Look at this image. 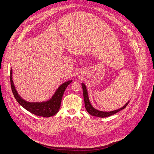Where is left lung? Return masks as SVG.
I'll list each match as a JSON object with an SVG mask.
<instances>
[{
    "instance_id": "obj_1",
    "label": "left lung",
    "mask_w": 154,
    "mask_h": 154,
    "mask_svg": "<svg viewBox=\"0 0 154 154\" xmlns=\"http://www.w3.org/2000/svg\"><path fill=\"white\" fill-rule=\"evenodd\" d=\"M82 90H83V96H84V103H85V107H86V109L87 112L89 113L90 115H91L95 117H109L110 116H112L115 113H117L118 112L121 111L125 109L128 105L129 101L128 102V103L125 105L124 106H122L121 109H119L116 110H113L112 112H102V111H99L98 110L95 109L93 107V106L91 105L89 98H88V91L86 89V87L85 86L84 83H82Z\"/></svg>"
}]
</instances>
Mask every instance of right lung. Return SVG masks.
Instances as JSON below:
<instances>
[{
	"instance_id": "right-lung-1",
	"label": "right lung",
	"mask_w": 154,
	"mask_h": 154,
	"mask_svg": "<svg viewBox=\"0 0 154 154\" xmlns=\"http://www.w3.org/2000/svg\"><path fill=\"white\" fill-rule=\"evenodd\" d=\"M10 81L12 92L18 103L28 112L36 116L44 117H49L54 116L59 111L65 90L72 82V81H69L61 84L56 90L53 97L48 101L41 102V103H30L22 99L17 93L12 80V70H11L10 72Z\"/></svg>"
}]
</instances>
